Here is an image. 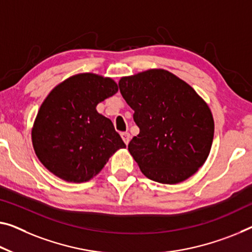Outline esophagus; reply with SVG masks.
Returning a JSON list of instances; mask_svg holds the SVG:
<instances>
[{"label": "esophagus", "mask_w": 252, "mask_h": 252, "mask_svg": "<svg viewBox=\"0 0 252 252\" xmlns=\"http://www.w3.org/2000/svg\"><path fill=\"white\" fill-rule=\"evenodd\" d=\"M121 136H122V138H123V141L125 142V144H126V145L128 144L129 141H130V135H129V133H122Z\"/></svg>", "instance_id": "esophagus-1"}]
</instances>
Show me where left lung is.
Here are the masks:
<instances>
[{"mask_svg": "<svg viewBox=\"0 0 252 252\" xmlns=\"http://www.w3.org/2000/svg\"><path fill=\"white\" fill-rule=\"evenodd\" d=\"M118 86L139 128L128 151L144 176L169 185L192 176L206 161L214 137L207 103L161 68L122 77Z\"/></svg>", "mask_w": 252, "mask_h": 252, "instance_id": "left-lung-1", "label": "left lung"}]
</instances>
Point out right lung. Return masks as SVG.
Instances as JSON below:
<instances>
[{"label": "right lung", "mask_w": 252, "mask_h": 252, "mask_svg": "<svg viewBox=\"0 0 252 252\" xmlns=\"http://www.w3.org/2000/svg\"><path fill=\"white\" fill-rule=\"evenodd\" d=\"M117 91L114 80L94 73L73 75L50 91L32 131L33 150L45 168L68 183H84L126 148L110 119L95 109Z\"/></svg>", "instance_id": "right-lung-1"}]
</instances>
